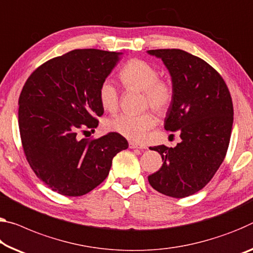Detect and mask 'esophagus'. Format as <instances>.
<instances>
[{
    "instance_id": "esophagus-1",
    "label": "esophagus",
    "mask_w": 253,
    "mask_h": 253,
    "mask_svg": "<svg viewBox=\"0 0 253 253\" xmlns=\"http://www.w3.org/2000/svg\"><path fill=\"white\" fill-rule=\"evenodd\" d=\"M129 148H139V150H145L146 146L139 145V144H136L134 142H129Z\"/></svg>"
}]
</instances>
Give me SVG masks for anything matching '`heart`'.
Returning a JSON list of instances; mask_svg holds the SVG:
<instances>
[{
	"instance_id": "obj_1",
	"label": "heart",
	"mask_w": 253,
	"mask_h": 253,
	"mask_svg": "<svg viewBox=\"0 0 253 253\" xmlns=\"http://www.w3.org/2000/svg\"><path fill=\"white\" fill-rule=\"evenodd\" d=\"M158 67L144 59L133 58L125 63L119 72V79L127 90L142 91L143 108L150 107L160 116L167 115L173 105L174 87L169 80L160 79ZM99 101L107 111L118 109L119 93L110 81H103L99 87ZM156 119L151 112L138 115L122 114L108 120L107 128L128 139L142 142Z\"/></svg>"
}]
</instances>
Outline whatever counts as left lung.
<instances>
[{
  "label": "left lung",
  "instance_id": "obj_1",
  "mask_svg": "<svg viewBox=\"0 0 253 253\" xmlns=\"http://www.w3.org/2000/svg\"><path fill=\"white\" fill-rule=\"evenodd\" d=\"M166 64L174 87L164 128L180 134L175 147H150L163 164L148 175L156 191L184 198L202 190L225 158L233 125V102L222 76L204 59L181 49H152ZM173 135V134H172Z\"/></svg>",
  "mask_w": 253,
  "mask_h": 253
}]
</instances>
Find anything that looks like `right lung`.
<instances>
[{"mask_svg":"<svg viewBox=\"0 0 253 253\" xmlns=\"http://www.w3.org/2000/svg\"><path fill=\"white\" fill-rule=\"evenodd\" d=\"M120 53L74 49L37 67L19 97V130L28 163L48 188L85 195L109 174L112 159L128 143L117 133L81 138L103 115L99 87Z\"/></svg>","mask_w":253,"mask_h":253,"instance_id":"add662e5","label":"right lung"}]
</instances>
